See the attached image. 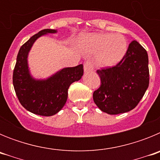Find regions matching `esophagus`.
<instances>
[{
	"mask_svg": "<svg viewBox=\"0 0 160 160\" xmlns=\"http://www.w3.org/2000/svg\"><path fill=\"white\" fill-rule=\"evenodd\" d=\"M94 70L93 64L90 62V61H87L84 62V71L85 72H90Z\"/></svg>",
	"mask_w": 160,
	"mask_h": 160,
	"instance_id": "obj_1",
	"label": "esophagus"
}]
</instances>
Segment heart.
<instances>
[{
    "label": "heart",
    "instance_id": "1",
    "mask_svg": "<svg viewBox=\"0 0 160 160\" xmlns=\"http://www.w3.org/2000/svg\"><path fill=\"white\" fill-rule=\"evenodd\" d=\"M80 47L85 52L95 53L96 63L102 67L116 66L125 57L128 42L120 33L95 32L83 35L79 40Z\"/></svg>",
    "mask_w": 160,
    "mask_h": 160
}]
</instances>
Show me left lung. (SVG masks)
Segmentation results:
<instances>
[{
    "label": "left lung",
    "mask_w": 160,
    "mask_h": 160,
    "mask_svg": "<svg viewBox=\"0 0 160 160\" xmlns=\"http://www.w3.org/2000/svg\"><path fill=\"white\" fill-rule=\"evenodd\" d=\"M97 73L101 78L100 87L93 94L97 107L109 114L128 112L138 105L149 86L148 53L133 41L119 63Z\"/></svg>",
    "instance_id": "8db88e82"
}]
</instances>
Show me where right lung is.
Wrapping results in <instances>:
<instances>
[{"label":"right lung","mask_w":160,"mask_h":160,"mask_svg":"<svg viewBox=\"0 0 160 160\" xmlns=\"http://www.w3.org/2000/svg\"><path fill=\"white\" fill-rule=\"evenodd\" d=\"M56 29H46L31 37L20 48L13 70L12 83L18 98L27 111L42 116H52L62 109L68 97V89L83 75V65L63 68L46 79L32 77L28 66V55L38 38L55 33Z\"/></svg>","instance_id":"add662e5"}]
</instances>
